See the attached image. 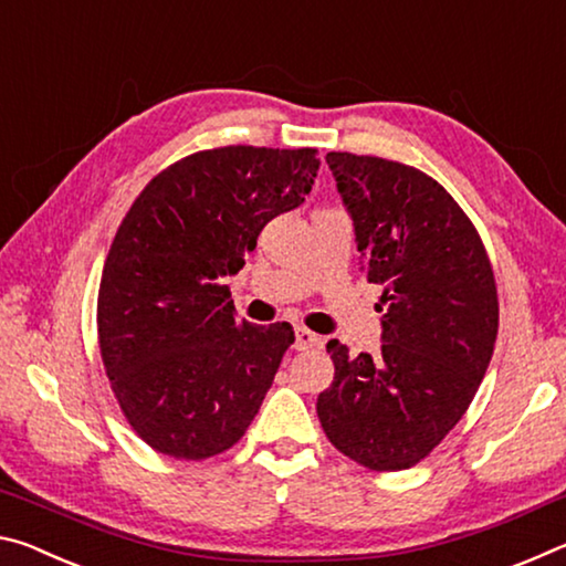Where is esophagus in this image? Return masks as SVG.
<instances>
[{
    "instance_id": "34e87169",
    "label": "esophagus",
    "mask_w": 566,
    "mask_h": 566,
    "mask_svg": "<svg viewBox=\"0 0 566 566\" xmlns=\"http://www.w3.org/2000/svg\"><path fill=\"white\" fill-rule=\"evenodd\" d=\"M322 347V337L319 334L310 332L306 327H296L294 329V349L296 352H306V349H319Z\"/></svg>"
}]
</instances>
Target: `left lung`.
Listing matches in <instances>:
<instances>
[{
  "label": "left lung",
  "instance_id": "left-lung-1",
  "mask_svg": "<svg viewBox=\"0 0 566 566\" xmlns=\"http://www.w3.org/2000/svg\"><path fill=\"white\" fill-rule=\"evenodd\" d=\"M327 165L385 317L377 354L327 344L334 381L317 415L344 457L399 472L442 442L482 385L500 329L494 272L462 207L424 171L349 151Z\"/></svg>",
  "mask_w": 566,
  "mask_h": 566
}]
</instances>
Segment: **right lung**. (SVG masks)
<instances>
[{"mask_svg":"<svg viewBox=\"0 0 566 566\" xmlns=\"http://www.w3.org/2000/svg\"><path fill=\"white\" fill-rule=\"evenodd\" d=\"M317 149L219 147L142 189L104 262L97 329L109 385L145 442L175 459L222 454L270 391L292 324L234 317L224 276L266 222L300 207Z\"/></svg>","mask_w":566,"mask_h":566,"instance_id":"obj_1","label":"right lung"}]
</instances>
